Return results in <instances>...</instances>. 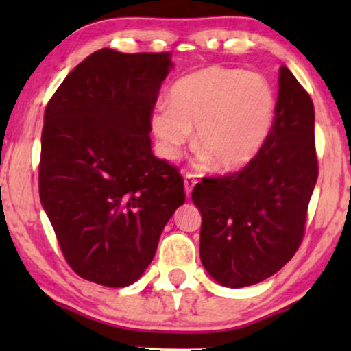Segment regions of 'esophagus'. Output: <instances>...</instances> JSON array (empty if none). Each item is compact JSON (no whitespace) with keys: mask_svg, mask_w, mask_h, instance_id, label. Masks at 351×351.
<instances>
[{"mask_svg":"<svg viewBox=\"0 0 351 351\" xmlns=\"http://www.w3.org/2000/svg\"><path fill=\"white\" fill-rule=\"evenodd\" d=\"M196 183H198V181L195 180V176H193V175L184 176V193H186V196L191 195L193 188H195Z\"/></svg>","mask_w":351,"mask_h":351,"instance_id":"esophagus-1","label":"esophagus"}]
</instances>
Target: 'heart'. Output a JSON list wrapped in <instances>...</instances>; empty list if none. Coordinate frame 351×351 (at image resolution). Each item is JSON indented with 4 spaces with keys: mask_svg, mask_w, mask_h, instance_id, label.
<instances>
[{
    "mask_svg": "<svg viewBox=\"0 0 351 351\" xmlns=\"http://www.w3.org/2000/svg\"><path fill=\"white\" fill-rule=\"evenodd\" d=\"M170 107H155L153 135L165 156L173 158L195 130L193 147L219 171L243 170L259 155L272 134L277 95L267 79L231 67L209 66L173 84Z\"/></svg>",
    "mask_w": 351,
    "mask_h": 351,
    "instance_id": "obj_1",
    "label": "heart"
}]
</instances>
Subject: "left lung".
I'll use <instances>...</instances> for the list:
<instances>
[{
    "label": "left lung",
    "mask_w": 351,
    "mask_h": 351,
    "mask_svg": "<svg viewBox=\"0 0 351 351\" xmlns=\"http://www.w3.org/2000/svg\"><path fill=\"white\" fill-rule=\"evenodd\" d=\"M313 128L312 99L282 66L276 123L259 155L241 171L203 178L193 189L203 216L201 263L217 284H259L299 249L318 176Z\"/></svg>",
    "instance_id": "left-lung-1"
}]
</instances>
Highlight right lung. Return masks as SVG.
<instances>
[{"mask_svg":"<svg viewBox=\"0 0 351 351\" xmlns=\"http://www.w3.org/2000/svg\"><path fill=\"white\" fill-rule=\"evenodd\" d=\"M170 52L95 51L44 112L39 198L60 251L82 279L127 287L155 257L184 203L178 168L152 152L150 115Z\"/></svg>","mask_w":351,"mask_h":351,"instance_id":"add662e5","label":"right lung"}]
</instances>
